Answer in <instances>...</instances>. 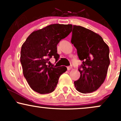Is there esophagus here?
<instances>
[{"label":"esophagus","instance_id":"esophagus-1","mask_svg":"<svg viewBox=\"0 0 121 121\" xmlns=\"http://www.w3.org/2000/svg\"><path fill=\"white\" fill-rule=\"evenodd\" d=\"M71 69H72V66H68L67 67L68 70H70Z\"/></svg>","mask_w":121,"mask_h":121}]
</instances>
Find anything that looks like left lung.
<instances>
[{"instance_id": "8db88e82", "label": "left lung", "mask_w": 121, "mask_h": 121, "mask_svg": "<svg viewBox=\"0 0 121 121\" xmlns=\"http://www.w3.org/2000/svg\"><path fill=\"white\" fill-rule=\"evenodd\" d=\"M71 43L77 49L82 64L80 77L74 81L82 93L97 91L104 83L110 65L109 48L99 35L81 26H73Z\"/></svg>"}]
</instances>
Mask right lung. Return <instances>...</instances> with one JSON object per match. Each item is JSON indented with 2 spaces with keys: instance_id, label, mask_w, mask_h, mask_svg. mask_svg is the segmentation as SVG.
<instances>
[{
  "instance_id": "right-lung-1",
  "label": "right lung",
  "mask_w": 121,
  "mask_h": 121,
  "mask_svg": "<svg viewBox=\"0 0 121 121\" xmlns=\"http://www.w3.org/2000/svg\"><path fill=\"white\" fill-rule=\"evenodd\" d=\"M71 24H55L33 32L21 49L20 62L23 74L32 90L40 94L55 91L65 66H48L49 59H59L57 45L72 31Z\"/></svg>"
}]
</instances>
